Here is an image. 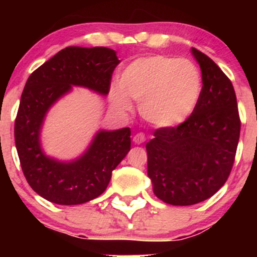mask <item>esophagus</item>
<instances>
[{"label": "esophagus", "instance_id": "34e87169", "mask_svg": "<svg viewBox=\"0 0 257 257\" xmlns=\"http://www.w3.org/2000/svg\"><path fill=\"white\" fill-rule=\"evenodd\" d=\"M145 140H146V137L144 133H138V134H135L134 138H133V141H134L137 145H140V144H143Z\"/></svg>", "mask_w": 257, "mask_h": 257}]
</instances>
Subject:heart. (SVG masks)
<instances>
[{"mask_svg":"<svg viewBox=\"0 0 257 257\" xmlns=\"http://www.w3.org/2000/svg\"><path fill=\"white\" fill-rule=\"evenodd\" d=\"M202 76L192 61L166 55L140 58L125 67L120 89L111 91L119 110L129 111V99L140 104L141 116L159 128L178 126L193 113L202 94Z\"/></svg>","mask_w":257,"mask_h":257,"instance_id":"b5f03b06","label":"heart"}]
</instances>
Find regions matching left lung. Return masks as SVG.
Wrapping results in <instances>:
<instances>
[{
    "mask_svg": "<svg viewBox=\"0 0 257 257\" xmlns=\"http://www.w3.org/2000/svg\"><path fill=\"white\" fill-rule=\"evenodd\" d=\"M202 71L193 113L178 126L158 128L146 144L153 192L172 205H192L225 185L234 163L240 118L232 82L208 55L192 48Z\"/></svg>",
    "mask_w": 257,
    "mask_h": 257,
    "instance_id": "obj_1",
    "label": "left lung"
}]
</instances>
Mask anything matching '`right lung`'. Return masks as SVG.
<instances>
[{"instance_id":"right-lung-1","label":"right lung","mask_w":257,"mask_h":257,"mask_svg":"<svg viewBox=\"0 0 257 257\" xmlns=\"http://www.w3.org/2000/svg\"><path fill=\"white\" fill-rule=\"evenodd\" d=\"M119 64L105 47H66L41 65L26 81L20 98L14 139L20 166L35 192L49 202L75 205L96 198L107 187L113 169L131 150V129L100 131L83 156L72 162L47 157L40 132L49 107L72 85L106 95Z\"/></svg>"}]
</instances>
